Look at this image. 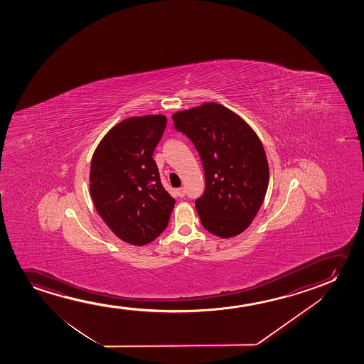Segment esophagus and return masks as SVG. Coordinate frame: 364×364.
Listing matches in <instances>:
<instances>
[{
	"mask_svg": "<svg viewBox=\"0 0 364 364\" xmlns=\"http://www.w3.org/2000/svg\"><path fill=\"white\" fill-rule=\"evenodd\" d=\"M176 194L179 198H184L185 196V189L184 188H179V189H176Z\"/></svg>",
	"mask_w": 364,
	"mask_h": 364,
	"instance_id": "obj_1",
	"label": "esophagus"
}]
</instances>
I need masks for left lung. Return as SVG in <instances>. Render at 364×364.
Segmentation results:
<instances>
[{
	"instance_id": "1",
	"label": "left lung",
	"mask_w": 364,
	"mask_h": 364,
	"mask_svg": "<svg viewBox=\"0 0 364 364\" xmlns=\"http://www.w3.org/2000/svg\"><path fill=\"white\" fill-rule=\"evenodd\" d=\"M173 120L194 143L204 166V194L195 201L201 224L223 239L244 232L269 186V163L259 136L240 115L214 102L176 112Z\"/></svg>"
}]
</instances>
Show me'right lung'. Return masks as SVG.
I'll use <instances>...</instances> for the list:
<instances>
[{
  "mask_svg": "<svg viewBox=\"0 0 364 364\" xmlns=\"http://www.w3.org/2000/svg\"><path fill=\"white\" fill-rule=\"evenodd\" d=\"M165 127L163 114L129 117L103 136L92 156L95 210L117 237L134 246L156 239L174 208L153 159Z\"/></svg>",
  "mask_w": 364,
  "mask_h": 364,
  "instance_id": "right-lung-1",
  "label": "right lung"
}]
</instances>
